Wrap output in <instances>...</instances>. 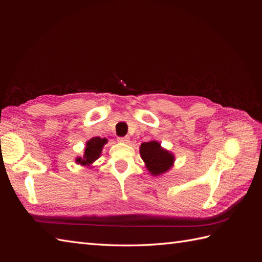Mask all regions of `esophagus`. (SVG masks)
<instances>
[{
    "label": "esophagus",
    "instance_id": "1",
    "mask_svg": "<svg viewBox=\"0 0 262 262\" xmlns=\"http://www.w3.org/2000/svg\"><path fill=\"white\" fill-rule=\"evenodd\" d=\"M118 142H120V143L122 144H128L130 142V139L128 137H124V138H119L118 139Z\"/></svg>",
    "mask_w": 262,
    "mask_h": 262
}]
</instances>
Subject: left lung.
I'll return each mask as SVG.
<instances>
[{
	"label": "left lung",
	"mask_w": 262,
	"mask_h": 262,
	"mask_svg": "<svg viewBox=\"0 0 262 262\" xmlns=\"http://www.w3.org/2000/svg\"><path fill=\"white\" fill-rule=\"evenodd\" d=\"M140 155L150 175L156 177L167 172L175 164V155L164 148L155 140L144 142L140 146Z\"/></svg>",
	"instance_id": "obj_1"
}]
</instances>
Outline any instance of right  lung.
<instances>
[{"mask_svg":"<svg viewBox=\"0 0 262 262\" xmlns=\"http://www.w3.org/2000/svg\"><path fill=\"white\" fill-rule=\"evenodd\" d=\"M108 140L105 138L104 139L99 137L92 138L91 140L86 142V147L84 148L83 157L77 156L75 158V163L77 165L84 166V167L86 166V167L92 168L93 164L100 157L102 147L105 146Z\"/></svg>","mask_w":262,"mask_h":262,"instance_id":"right-lung-1","label":"right lung"}]
</instances>
